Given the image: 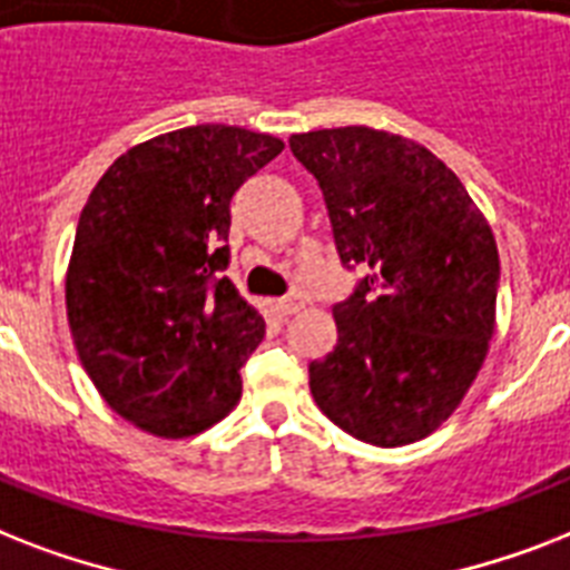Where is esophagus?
Instances as JSON below:
<instances>
[{"label":"esophagus","instance_id":"esophagus-1","mask_svg":"<svg viewBox=\"0 0 570 570\" xmlns=\"http://www.w3.org/2000/svg\"><path fill=\"white\" fill-rule=\"evenodd\" d=\"M275 307H277V313H281V316H293V313H298V309L304 307V301H301L298 295H286V298L277 301Z\"/></svg>","mask_w":570,"mask_h":570}]
</instances>
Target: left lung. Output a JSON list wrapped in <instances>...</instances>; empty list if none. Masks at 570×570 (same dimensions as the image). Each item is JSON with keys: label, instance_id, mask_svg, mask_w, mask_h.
Here are the masks:
<instances>
[{"label": "left lung", "instance_id": "obj_1", "mask_svg": "<svg viewBox=\"0 0 570 570\" xmlns=\"http://www.w3.org/2000/svg\"><path fill=\"white\" fill-rule=\"evenodd\" d=\"M345 266L365 277L333 307L336 345L309 363L318 410L348 436H430L478 381L494 333L501 257L462 180L421 142L345 125L293 134Z\"/></svg>", "mask_w": 570, "mask_h": 570}]
</instances>
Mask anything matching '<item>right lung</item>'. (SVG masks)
I'll return each instance as SVG.
<instances>
[{
  "label": "right lung",
  "instance_id": "obj_1",
  "mask_svg": "<svg viewBox=\"0 0 570 570\" xmlns=\"http://www.w3.org/2000/svg\"><path fill=\"white\" fill-rule=\"evenodd\" d=\"M284 140L189 125L119 155L78 219L67 318L108 406L160 439L213 428L239 404V365L266 322L228 277L230 198Z\"/></svg>",
  "mask_w": 570,
  "mask_h": 570
}]
</instances>
